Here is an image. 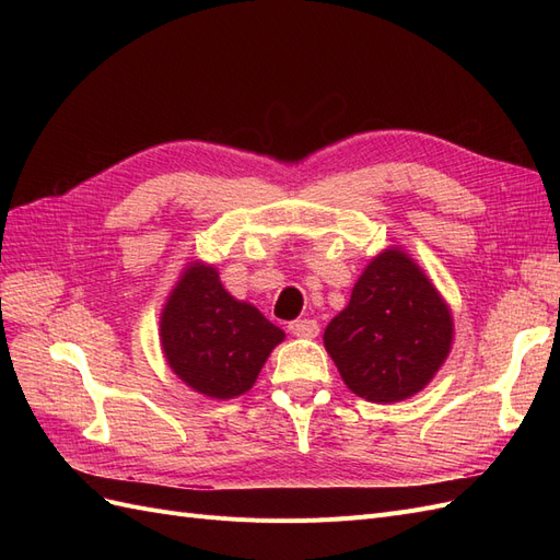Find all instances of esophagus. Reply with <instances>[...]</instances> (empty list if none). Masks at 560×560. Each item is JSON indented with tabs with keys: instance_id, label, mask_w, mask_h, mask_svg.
Listing matches in <instances>:
<instances>
[{
	"instance_id": "34e87169",
	"label": "esophagus",
	"mask_w": 560,
	"mask_h": 560,
	"mask_svg": "<svg viewBox=\"0 0 560 560\" xmlns=\"http://www.w3.org/2000/svg\"><path fill=\"white\" fill-rule=\"evenodd\" d=\"M290 334L299 338H315L319 334V325L315 319H294L290 322Z\"/></svg>"
}]
</instances>
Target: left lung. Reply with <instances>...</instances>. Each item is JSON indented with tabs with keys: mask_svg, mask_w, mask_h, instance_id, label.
Returning a JSON list of instances; mask_svg holds the SVG:
<instances>
[{
	"mask_svg": "<svg viewBox=\"0 0 560 560\" xmlns=\"http://www.w3.org/2000/svg\"><path fill=\"white\" fill-rule=\"evenodd\" d=\"M453 319L428 276L401 249L366 266L348 306L325 329V348L358 397H413L444 364Z\"/></svg>",
	"mask_w": 560,
	"mask_h": 560,
	"instance_id": "obj_1",
	"label": "left lung"
}]
</instances>
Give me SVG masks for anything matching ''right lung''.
Wrapping results in <instances>:
<instances>
[{"label":"right lung","mask_w":560,"mask_h":560,"mask_svg":"<svg viewBox=\"0 0 560 560\" xmlns=\"http://www.w3.org/2000/svg\"><path fill=\"white\" fill-rule=\"evenodd\" d=\"M284 331L245 301H235L212 266L194 264L161 315L167 364L198 393L238 397L254 385Z\"/></svg>","instance_id":"add662e5"}]
</instances>
